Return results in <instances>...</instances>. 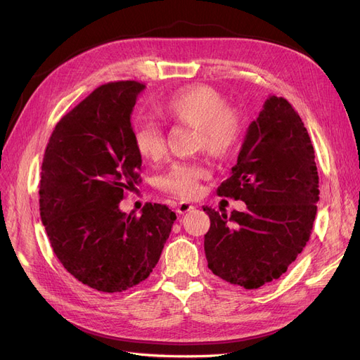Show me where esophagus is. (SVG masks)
I'll return each mask as SVG.
<instances>
[{"mask_svg":"<svg viewBox=\"0 0 360 360\" xmlns=\"http://www.w3.org/2000/svg\"><path fill=\"white\" fill-rule=\"evenodd\" d=\"M192 210H193V205L189 204V202H186V201H181V202L177 205V213H179V214H184V213L192 212Z\"/></svg>","mask_w":360,"mask_h":360,"instance_id":"1","label":"esophagus"}]
</instances>
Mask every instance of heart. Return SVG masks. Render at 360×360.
I'll return each instance as SVG.
<instances>
[{
	"label": "heart",
	"instance_id": "b5f03b06",
	"mask_svg": "<svg viewBox=\"0 0 360 360\" xmlns=\"http://www.w3.org/2000/svg\"><path fill=\"white\" fill-rule=\"evenodd\" d=\"M155 110L165 122L197 129L195 146L214 158L231 155L243 135L242 112L225 105L222 94L210 85L183 86L167 101L158 103ZM134 146L136 153L147 160H158L165 153L162 130L151 122L135 123ZM209 177L210 169L202 162H177L160 179V188L174 197L191 200L200 193L201 181Z\"/></svg>",
	"mask_w": 360,
	"mask_h": 360
}]
</instances>
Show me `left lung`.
Returning a JSON list of instances; mask_svg holds the SVG:
<instances>
[{
  "mask_svg": "<svg viewBox=\"0 0 360 360\" xmlns=\"http://www.w3.org/2000/svg\"><path fill=\"white\" fill-rule=\"evenodd\" d=\"M217 195L245 201L246 212L202 207L209 269L246 290L279 279L307 246L320 200L311 138L284 97H267Z\"/></svg>",
  "mask_w": 360,
  "mask_h": 360,
  "instance_id": "obj_1",
  "label": "left lung"
}]
</instances>
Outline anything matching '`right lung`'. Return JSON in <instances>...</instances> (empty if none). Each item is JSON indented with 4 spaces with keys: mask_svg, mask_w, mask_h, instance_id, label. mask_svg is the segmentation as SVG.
Here are the masks:
<instances>
[{
    "mask_svg": "<svg viewBox=\"0 0 360 360\" xmlns=\"http://www.w3.org/2000/svg\"><path fill=\"white\" fill-rule=\"evenodd\" d=\"M136 81L101 85L64 115L41 163L40 217L70 275L97 291L122 292L148 278L177 216L146 204L139 217L120 210L141 181L130 123Z\"/></svg>",
    "mask_w": 360,
    "mask_h": 360,
    "instance_id": "right-lung-1",
    "label": "right lung"
}]
</instances>
